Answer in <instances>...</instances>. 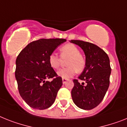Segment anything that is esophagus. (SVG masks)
<instances>
[{
    "label": "esophagus",
    "instance_id": "34e87169",
    "mask_svg": "<svg viewBox=\"0 0 127 127\" xmlns=\"http://www.w3.org/2000/svg\"><path fill=\"white\" fill-rule=\"evenodd\" d=\"M68 79H66V78H62V82H63V84H65L66 82H67L68 81Z\"/></svg>",
    "mask_w": 127,
    "mask_h": 127
}]
</instances>
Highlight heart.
<instances>
[{
  "label": "heart",
  "mask_w": 127,
  "mask_h": 127,
  "mask_svg": "<svg viewBox=\"0 0 127 127\" xmlns=\"http://www.w3.org/2000/svg\"><path fill=\"white\" fill-rule=\"evenodd\" d=\"M60 56L66 60V67L60 69L57 72V75L62 78L67 79L75 75L76 71L81 73L86 67V60L84 57L79 53L78 47L72 43L64 45L60 49ZM49 64L52 69H56L60 64V58L55 53H51L48 58Z\"/></svg>",
  "instance_id": "1"
}]
</instances>
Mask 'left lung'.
Instances as JSON below:
<instances>
[{"instance_id":"obj_1","label":"left lung","mask_w":127,"mask_h":127,"mask_svg":"<svg viewBox=\"0 0 127 127\" xmlns=\"http://www.w3.org/2000/svg\"><path fill=\"white\" fill-rule=\"evenodd\" d=\"M83 50L86 56V67L79 80L74 79L71 91L73 102L83 110H92L103 99L110 84L111 67L108 56L100 47L92 43L80 40H71Z\"/></svg>"}]
</instances>
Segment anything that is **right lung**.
Wrapping results in <instances>:
<instances>
[{
	"label": "right lung",
	"instance_id": "1",
	"mask_svg": "<svg viewBox=\"0 0 127 127\" xmlns=\"http://www.w3.org/2000/svg\"><path fill=\"white\" fill-rule=\"evenodd\" d=\"M65 41V39H40L30 43L17 57L15 74L19 92L32 108L47 109L55 101L62 78L50 66L48 58ZM48 78L53 79L46 81Z\"/></svg>",
	"mask_w": 127,
	"mask_h": 127
}]
</instances>
